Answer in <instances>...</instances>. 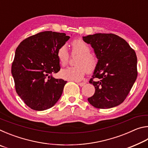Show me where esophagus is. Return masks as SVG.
Returning a JSON list of instances; mask_svg holds the SVG:
<instances>
[{"label":"esophagus","mask_w":148,"mask_h":148,"mask_svg":"<svg viewBox=\"0 0 148 148\" xmlns=\"http://www.w3.org/2000/svg\"><path fill=\"white\" fill-rule=\"evenodd\" d=\"M77 84L79 85V86H81V87H82V86H84L85 84H86V82H78V83H77Z\"/></svg>","instance_id":"1"}]
</instances>
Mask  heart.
<instances>
[{
    "mask_svg": "<svg viewBox=\"0 0 148 148\" xmlns=\"http://www.w3.org/2000/svg\"><path fill=\"white\" fill-rule=\"evenodd\" d=\"M72 55H79L76 61V66L69 67L62 70L60 75L62 78L79 81L83 78L87 71L93 72L97 65V60L91 53V48L86 42L82 39H77L72 42ZM57 57L61 65L69 62L70 55L66 46L63 45L57 50Z\"/></svg>",
    "mask_w": 148,
    "mask_h": 148,
    "instance_id": "heart-1",
    "label": "heart"
}]
</instances>
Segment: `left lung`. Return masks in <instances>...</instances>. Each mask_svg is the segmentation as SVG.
Instances as JSON below:
<instances>
[{
    "mask_svg": "<svg viewBox=\"0 0 148 148\" xmlns=\"http://www.w3.org/2000/svg\"><path fill=\"white\" fill-rule=\"evenodd\" d=\"M94 49L98 62L89 83L95 92L87 99L97 108L117 106L126 99L136 81L137 57L129 44L114 34L97 33L83 36ZM97 78L96 80L93 79Z\"/></svg>",
    "mask_w": 148,
    "mask_h": 148,
    "instance_id": "obj_1",
    "label": "left lung"
}]
</instances>
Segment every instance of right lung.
Listing matches in <instances>:
<instances>
[{
    "instance_id": "1",
    "label": "right lung",
    "mask_w": 148,
    "mask_h": 148,
    "mask_svg": "<svg viewBox=\"0 0 148 148\" xmlns=\"http://www.w3.org/2000/svg\"><path fill=\"white\" fill-rule=\"evenodd\" d=\"M69 38L65 33L44 31L23 40L17 47L12 76L17 95L31 109H49L61 97L67 82L52 74L61 69L57 50Z\"/></svg>"
}]
</instances>
